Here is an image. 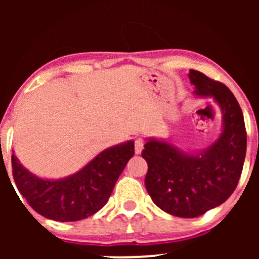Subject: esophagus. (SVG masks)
<instances>
[{
	"label": "esophagus",
	"instance_id": "1",
	"mask_svg": "<svg viewBox=\"0 0 259 259\" xmlns=\"http://www.w3.org/2000/svg\"><path fill=\"white\" fill-rule=\"evenodd\" d=\"M144 145H145V142L141 138L135 139V153L136 154L141 153V151L144 150Z\"/></svg>",
	"mask_w": 259,
	"mask_h": 259
}]
</instances>
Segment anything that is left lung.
I'll return each instance as SVG.
<instances>
[{"mask_svg":"<svg viewBox=\"0 0 259 259\" xmlns=\"http://www.w3.org/2000/svg\"><path fill=\"white\" fill-rule=\"evenodd\" d=\"M194 95L210 97L222 112L221 135L206 148L185 152L165 140L147 139L142 158L148 195L160 209L180 218H196L221 206L236 189L246 156L243 114L235 96L222 82L190 69Z\"/></svg>","mask_w":259,"mask_h":259,"instance_id":"8db88e82","label":"left lung"}]
</instances>
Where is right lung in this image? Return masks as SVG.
Segmentation results:
<instances>
[{
    "instance_id": "right-lung-1",
    "label": "right lung",
    "mask_w": 259,
    "mask_h": 259,
    "mask_svg": "<svg viewBox=\"0 0 259 259\" xmlns=\"http://www.w3.org/2000/svg\"><path fill=\"white\" fill-rule=\"evenodd\" d=\"M134 153L133 140L121 142L103 150L76 173L61 179H44L32 174L12 154L13 178L20 194L38 214L57 222L81 221L107 203Z\"/></svg>"
}]
</instances>
